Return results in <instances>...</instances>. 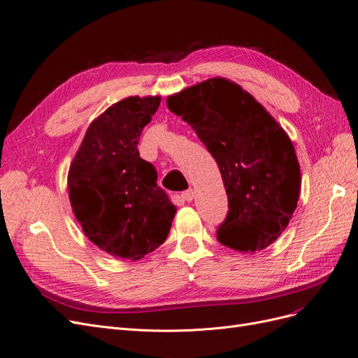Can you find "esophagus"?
<instances>
[{
  "label": "esophagus",
  "mask_w": 358,
  "mask_h": 358,
  "mask_svg": "<svg viewBox=\"0 0 358 358\" xmlns=\"http://www.w3.org/2000/svg\"><path fill=\"white\" fill-rule=\"evenodd\" d=\"M181 198H182L184 201L192 202L193 198H194V192H193L192 189H190V190H186V192H182V193H181Z\"/></svg>",
  "instance_id": "obj_1"
}]
</instances>
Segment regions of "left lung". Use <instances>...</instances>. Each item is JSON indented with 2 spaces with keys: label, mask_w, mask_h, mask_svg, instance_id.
Listing matches in <instances>:
<instances>
[{
  "label": "left lung",
  "mask_w": 358,
  "mask_h": 358,
  "mask_svg": "<svg viewBox=\"0 0 358 358\" xmlns=\"http://www.w3.org/2000/svg\"><path fill=\"white\" fill-rule=\"evenodd\" d=\"M166 103L220 168L229 211L217 229L218 242L248 255L269 247L301 193V166L285 131L247 90L222 77L171 95Z\"/></svg>",
  "instance_id": "left-lung-1"
}]
</instances>
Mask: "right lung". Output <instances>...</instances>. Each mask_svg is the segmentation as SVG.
I'll return each instance as SVG.
<instances>
[{
  "label": "right lung",
  "mask_w": 358,
  "mask_h": 358,
  "mask_svg": "<svg viewBox=\"0 0 358 358\" xmlns=\"http://www.w3.org/2000/svg\"><path fill=\"white\" fill-rule=\"evenodd\" d=\"M160 96H129L89 124L68 171V192L85 235L108 255L140 260L162 245L176 206L138 141Z\"/></svg>",
  "instance_id": "1"
}]
</instances>
